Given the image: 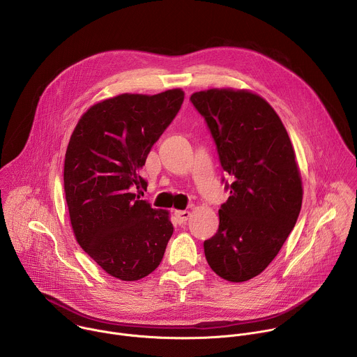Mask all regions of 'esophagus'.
Listing matches in <instances>:
<instances>
[{
	"instance_id": "obj_1",
	"label": "esophagus",
	"mask_w": 357,
	"mask_h": 357,
	"mask_svg": "<svg viewBox=\"0 0 357 357\" xmlns=\"http://www.w3.org/2000/svg\"><path fill=\"white\" fill-rule=\"evenodd\" d=\"M175 216H176V219H178L179 223H186L188 219L190 218V213H189L188 211H176V212H175Z\"/></svg>"
}]
</instances>
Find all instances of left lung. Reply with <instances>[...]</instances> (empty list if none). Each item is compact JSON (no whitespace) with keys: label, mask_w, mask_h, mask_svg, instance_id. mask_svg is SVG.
I'll return each mask as SVG.
<instances>
[{"label":"left lung","mask_w":357,"mask_h":357,"mask_svg":"<svg viewBox=\"0 0 357 357\" xmlns=\"http://www.w3.org/2000/svg\"><path fill=\"white\" fill-rule=\"evenodd\" d=\"M216 144L230 192L219 229L203 248L222 278L243 282L275 259L302 205V183L288 132L267 101L245 90L211 89L190 96Z\"/></svg>","instance_id":"1"}]
</instances>
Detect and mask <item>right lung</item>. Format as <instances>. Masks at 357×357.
Here are the masks:
<instances>
[{
  "label": "right lung",
  "instance_id": "right-lung-1",
  "mask_svg": "<svg viewBox=\"0 0 357 357\" xmlns=\"http://www.w3.org/2000/svg\"><path fill=\"white\" fill-rule=\"evenodd\" d=\"M183 103L181 89L120 94L90 107L65 155L63 186L80 247L112 277L137 281L162 261L174 233L167 211L132 193L149 151Z\"/></svg>",
  "mask_w": 357,
  "mask_h": 357
}]
</instances>
